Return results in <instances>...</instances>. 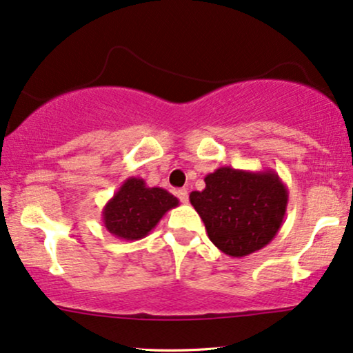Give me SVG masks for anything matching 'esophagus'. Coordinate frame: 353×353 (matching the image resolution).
I'll use <instances>...</instances> for the list:
<instances>
[{"mask_svg":"<svg viewBox=\"0 0 353 353\" xmlns=\"http://www.w3.org/2000/svg\"><path fill=\"white\" fill-rule=\"evenodd\" d=\"M176 194H177V197H179V200H181L182 203L189 202V192H187L185 189H179V190L176 192Z\"/></svg>","mask_w":353,"mask_h":353,"instance_id":"34e87169","label":"esophagus"}]
</instances>
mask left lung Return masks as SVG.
<instances>
[{"mask_svg":"<svg viewBox=\"0 0 353 353\" xmlns=\"http://www.w3.org/2000/svg\"><path fill=\"white\" fill-rule=\"evenodd\" d=\"M210 241L230 257H244L275 238L287 213L288 189L272 169L218 168L205 189L190 192Z\"/></svg>","mask_w":353,"mask_h":353,"instance_id":"obj_1","label":"left lung"}]
</instances>
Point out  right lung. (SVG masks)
<instances>
[{
	"mask_svg": "<svg viewBox=\"0 0 353 353\" xmlns=\"http://www.w3.org/2000/svg\"><path fill=\"white\" fill-rule=\"evenodd\" d=\"M179 200L161 187H148L140 177H128L102 208V223L115 238H145Z\"/></svg>",
	"mask_w": 353,
	"mask_h": 353,
	"instance_id": "1",
	"label": "right lung"
}]
</instances>
